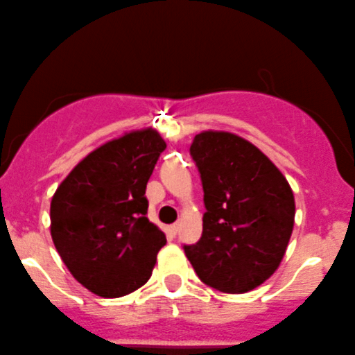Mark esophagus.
<instances>
[{"instance_id": "34e87169", "label": "esophagus", "mask_w": 355, "mask_h": 355, "mask_svg": "<svg viewBox=\"0 0 355 355\" xmlns=\"http://www.w3.org/2000/svg\"><path fill=\"white\" fill-rule=\"evenodd\" d=\"M178 229H180V224H178V222H177V224H171V225H170L168 232H170L171 236H175V234H177V232H178Z\"/></svg>"}]
</instances>
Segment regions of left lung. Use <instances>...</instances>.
<instances>
[{
	"label": "left lung",
	"mask_w": 355,
	"mask_h": 355,
	"mask_svg": "<svg viewBox=\"0 0 355 355\" xmlns=\"http://www.w3.org/2000/svg\"><path fill=\"white\" fill-rule=\"evenodd\" d=\"M190 155L204 187V231L184 246L197 276L222 293H246L278 270L295 222V197L259 148L227 131H204Z\"/></svg>",
	"instance_id": "1"
}]
</instances>
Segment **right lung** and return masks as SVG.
Returning <instances> with one entry per match:
<instances>
[{
    "label": "right lung",
    "instance_id": "1",
    "mask_svg": "<svg viewBox=\"0 0 355 355\" xmlns=\"http://www.w3.org/2000/svg\"><path fill=\"white\" fill-rule=\"evenodd\" d=\"M166 143L157 131H131L89 153L58 185L50 232L73 278L103 298L150 279L166 237L148 220L146 184Z\"/></svg>",
    "mask_w": 355,
    "mask_h": 355
}]
</instances>
